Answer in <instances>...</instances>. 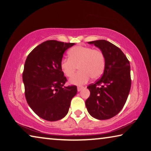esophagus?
Returning a JSON list of instances; mask_svg holds the SVG:
<instances>
[{
    "label": "esophagus",
    "instance_id": "34e87169",
    "mask_svg": "<svg viewBox=\"0 0 151 151\" xmlns=\"http://www.w3.org/2000/svg\"><path fill=\"white\" fill-rule=\"evenodd\" d=\"M82 89H83V86H78V91L80 92Z\"/></svg>",
    "mask_w": 151,
    "mask_h": 151
}]
</instances>
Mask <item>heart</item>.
I'll return each mask as SVG.
<instances>
[{"label":"heart","instance_id":"1","mask_svg":"<svg viewBox=\"0 0 151 151\" xmlns=\"http://www.w3.org/2000/svg\"><path fill=\"white\" fill-rule=\"evenodd\" d=\"M68 59L61 61L60 68L64 75L70 78L78 68L80 71L70 80L72 84L81 85L87 83L90 78L93 80L102 76L105 70V55L100 49L90 47L78 45L68 51Z\"/></svg>","mask_w":151,"mask_h":151}]
</instances>
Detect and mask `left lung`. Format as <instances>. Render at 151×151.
<instances>
[{"mask_svg":"<svg viewBox=\"0 0 151 151\" xmlns=\"http://www.w3.org/2000/svg\"><path fill=\"white\" fill-rule=\"evenodd\" d=\"M102 51L106 67L102 78L88 86L90 96L86 100L90 114L98 120H107L120 112L131 87L130 62L120 48L106 40L88 42Z\"/></svg>","mask_w":151,"mask_h":151,"instance_id":"obj_1","label":"left lung"}]
</instances>
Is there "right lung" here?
Instances as JSON below:
<instances>
[{"instance_id":"right-lung-1","label":"right lung","mask_w":151,"mask_h":151,"mask_svg":"<svg viewBox=\"0 0 151 151\" xmlns=\"http://www.w3.org/2000/svg\"><path fill=\"white\" fill-rule=\"evenodd\" d=\"M74 44L46 41L32 50L24 63L23 81L27 102L45 120L65 117L77 93V86H64L67 79L60 68L64 52Z\"/></svg>"}]
</instances>
